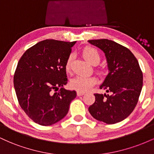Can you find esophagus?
Listing matches in <instances>:
<instances>
[{
	"instance_id": "1",
	"label": "esophagus",
	"mask_w": 154,
	"mask_h": 154,
	"mask_svg": "<svg viewBox=\"0 0 154 154\" xmlns=\"http://www.w3.org/2000/svg\"><path fill=\"white\" fill-rule=\"evenodd\" d=\"M84 94H85L84 92H81V91H77V96H81V95H83Z\"/></svg>"
}]
</instances>
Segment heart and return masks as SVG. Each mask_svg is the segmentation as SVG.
<instances>
[{"label":"heart","mask_w":154,"mask_h":154,"mask_svg":"<svg viewBox=\"0 0 154 154\" xmlns=\"http://www.w3.org/2000/svg\"><path fill=\"white\" fill-rule=\"evenodd\" d=\"M83 57L85 58L89 63L93 65H96L99 63L100 61V55L96 49L93 48L91 47H86L83 49L82 51ZM72 62V56L68 58L65 63V69L66 72L70 70ZM98 74H102L103 71L102 70H98ZM96 83V78L93 76H88V77H84V76H76V77L72 78L70 80L69 86L72 89H75L77 91L85 92L88 91L91 87Z\"/></svg>","instance_id":"1"}]
</instances>
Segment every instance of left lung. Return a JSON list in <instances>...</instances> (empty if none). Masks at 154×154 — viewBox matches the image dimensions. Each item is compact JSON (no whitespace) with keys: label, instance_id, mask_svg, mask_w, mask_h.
<instances>
[{"label":"left lung","instance_id":"8db88e82","mask_svg":"<svg viewBox=\"0 0 154 154\" xmlns=\"http://www.w3.org/2000/svg\"><path fill=\"white\" fill-rule=\"evenodd\" d=\"M105 54L108 74L100 88L109 94H94L95 100L88 108L93 118L106 124L126 119L137 105L143 87V73L138 61L126 47L108 40H88Z\"/></svg>","mask_w":154,"mask_h":154}]
</instances>
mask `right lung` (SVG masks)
<instances>
[{"mask_svg": "<svg viewBox=\"0 0 154 154\" xmlns=\"http://www.w3.org/2000/svg\"><path fill=\"white\" fill-rule=\"evenodd\" d=\"M75 43L45 40L19 59L14 76L16 94L26 115L38 125L48 126L62 119L76 98L75 91L63 88L68 81L65 63Z\"/></svg>", "mask_w": 154, "mask_h": 154, "instance_id": "obj_1", "label": "right lung"}]
</instances>
